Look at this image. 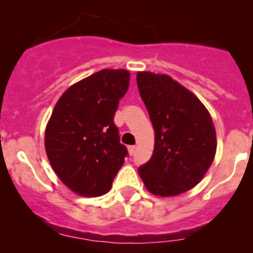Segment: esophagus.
Listing matches in <instances>:
<instances>
[{
	"label": "esophagus",
	"mask_w": 253,
	"mask_h": 253,
	"mask_svg": "<svg viewBox=\"0 0 253 253\" xmlns=\"http://www.w3.org/2000/svg\"><path fill=\"white\" fill-rule=\"evenodd\" d=\"M135 149H136V147L134 146V145H130V146L127 147V150H128L129 156H133V155H134V153H135Z\"/></svg>",
	"instance_id": "1"
}]
</instances>
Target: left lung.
Wrapping results in <instances>:
<instances>
[{
	"label": "left lung",
	"mask_w": 253,
	"mask_h": 253,
	"mask_svg": "<svg viewBox=\"0 0 253 253\" xmlns=\"http://www.w3.org/2000/svg\"><path fill=\"white\" fill-rule=\"evenodd\" d=\"M136 84L155 129V149L138 169L145 187L162 197L193 189L211 168L216 133L205 104L169 75L139 71Z\"/></svg>",
	"instance_id": "8db88e82"
}]
</instances>
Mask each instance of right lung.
<instances>
[{"label":"right lung","mask_w":253,"mask_h":253,"mask_svg":"<svg viewBox=\"0 0 253 253\" xmlns=\"http://www.w3.org/2000/svg\"><path fill=\"white\" fill-rule=\"evenodd\" d=\"M129 72L103 69L72 84L46 125L45 150L58 178L85 197L104 195L125 163L114 114L129 86Z\"/></svg>","instance_id":"right-lung-1"}]
</instances>
